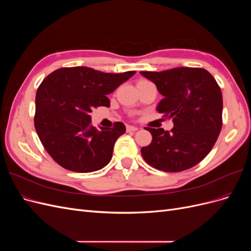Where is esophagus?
<instances>
[{
  "instance_id": "34e87169",
  "label": "esophagus",
  "mask_w": 251,
  "mask_h": 251,
  "mask_svg": "<svg viewBox=\"0 0 251 251\" xmlns=\"http://www.w3.org/2000/svg\"><path fill=\"white\" fill-rule=\"evenodd\" d=\"M138 128L133 126H126V132H136Z\"/></svg>"
}]
</instances>
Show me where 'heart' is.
<instances>
[{"instance_id": "obj_1", "label": "heart", "mask_w": 251, "mask_h": 251, "mask_svg": "<svg viewBox=\"0 0 251 251\" xmlns=\"http://www.w3.org/2000/svg\"><path fill=\"white\" fill-rule=\"evenodd\" d=\"M142 80H143V79H141V80H139V81H142Z\"/></svg>"}]
</instances>
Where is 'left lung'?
<instances>
[{"label": "left lung", "mask_w": 251, "mask_h": 251, "mask_svg": "<svg viewBox=\"0 0 251 251\" xmlns=\"http://www.w3.org/2000/svg\"><path fill=\"white\" fill-rule=\"evenodd\" d=\"M140 74L153 81L163 96L157 111L174 123L171 132L147 127L153 139L141 149L143 159L163 172L193 168L207 156L221 132L223 98L218 82L202 68Z\"/></svg>", "instance_id": "8db88e82"}]
</instances>
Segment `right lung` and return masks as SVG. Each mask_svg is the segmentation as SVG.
<instances>
[{
    "mask_svg": "<svg viewBox=\"0 0 251 251\" xmlns=\"http://www.w3.org/2000/svg\"><path fill=\"white\" fill-rule=\"evenodd\" d=\"M103 73L88 67L60 68L37 88L34 126L47 153L64 169L77 173L101 170L114 144L126 133L123 123L97 130L90 113L110 107L108 94L135 74Z\"/></svg>",
    "mask_w": 251,
    "mask_h": 251,
    "instance_id": "1",
    "label": "right lung"
}]
</instances>
